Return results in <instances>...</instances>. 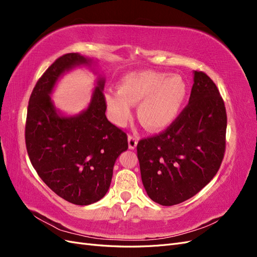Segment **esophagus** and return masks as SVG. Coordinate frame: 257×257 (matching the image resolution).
Returning <instances> with one entry per match:
<instances>
[{"label": "esophagus", "mask_w": 257, "mask_h": 257, "mask_svg": "<svg viewBox=\"0 0 257 257\" xmlns=\"http://www.w3.org/2000/svg\"><path fill=\"white\" fill-rule=\"evenodd\" d=\"M127 141H128V148H130V149H132V150L135 149L136 146H137V143H138L137 138L133 135H128Z\"/></svg>", "instance_id": "esophagus-1"}]
</instances>
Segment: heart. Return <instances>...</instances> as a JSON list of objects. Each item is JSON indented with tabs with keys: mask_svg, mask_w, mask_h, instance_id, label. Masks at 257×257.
<instances>
[{
	"mask_svg": "<svg viewBox=\"0 0 257 257\" xmlns=\"http://www.w3.org/2000/svg\"><path fill=\"white\" fill-rule=\"evenodd\" d=\"M188 96V84L180 75L144 71L124 76L119 91H107L105 102L111 121L126 125L132 104H138V118L150 131H161L173 124Z\"/></svg>",
	"mask_w": 257,
	"mask_h": 257,
	"instance_id": "heart-1",
	"label": "heart"
}]
</instances>
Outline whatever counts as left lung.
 <instances>
[{"label":"left lung","mask_w":257,"mask_h":257,"mask_svg":"<svg viewBox=\"0 0 257 257\" xmlns=\"http://www.w3.org/2000/svg\"><path fill=\"white\" fill-rule=\"evenodd\" d=\"M226 126V109L215 83L195 71L189 104L177 120L137 144L148 196L162 206H174L196 195L222 164Z\"/></svg>","instance_id":"1"}]
</instances>
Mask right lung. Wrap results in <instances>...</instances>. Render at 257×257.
I'll use <instances>...</instances> for the list:
<instances>
[{
    "instance_id": "add662e5",
    "label": "right lung",
    "mask_w": 257,
    "mask_h": 257,
    "mask_svg": "<svg viewBox=\"0 0 257 257\" xmlns=\"http://www.w3.org/2000/svg\"><path fill=\"white\" fill-rule=\"evenodd\" d=\"M78 65H91V60L66 53L36 82L28 106L26 146L48 188L69 203L87 206L105 196L114 162L128 145L126 134L106 118L103 78L97 80L87 109L73 116L57 111L52 89L62 75Z\"/></svg>"
}]
</instances>
